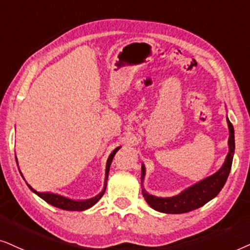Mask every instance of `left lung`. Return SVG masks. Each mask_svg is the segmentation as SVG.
Here are the masks:
<instances>
[{
    "mask_svg": "<svg viewBox=\"0 0 250 250\" xmlns=\"http://www.w3.org/2000/svg\"><path fill=\"white\" fill-rule=\"evenodd\" d=\"M229 125V154L226 156L224 165L214 175L209 176L204 181L192 185L191 188H186L178 195L171 198H158L154 195L148 194L143 188V197L147 204L155 210L166 212V214H183L188 212L194 209L200 208L202 206L214 199L216 195L221 192L223 186L225 185L226 179L229 177V170H231L232 160L234 154V129L232 123L228 119ZM145 176V167L142 166V181Z\"/></svg>",
    "mask_w": 250,
    "mask_h": 250,
    "instance_id": "left-lung-1",
    "label": "left lung"
}]
</instances>
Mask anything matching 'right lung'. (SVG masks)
<instances>
[{"label":"right lung","mask_w":250,"mask_h":250,"mask_svg":"<svg viewBox=\"0 0 250 250\" xmlns=\"http://www.w3.org/2000/svg\"><path fill=\"white\" fill-rule=\"evenodd\" d=\"M118 148H115L114 151L111 153V155L108 156V160H107V164H106V176H105V188L103 189V192L101 194H98L97 197L92 198V199H89V200H83V201H76V200H71V199L68 198H65V197H62V195H58V194H53V193H41V192H38L35 191L34 188H32L31 185H28V188L32 189L33 192L35 193V194H38L40 198H42L43 200L45 202H48V204L55 206V207L57 208H61V209H64V210H72V211H75V210H85V209L90 208L94 206L96 202H97L99 199L103 197V194H104L105 192V188H106V181H107V177H108V171H109V166L112 164V160L114 158L115 153L118 152ZM17 161V159H16Z\"/></svg>","instance_id":"1"}]
</instances>
